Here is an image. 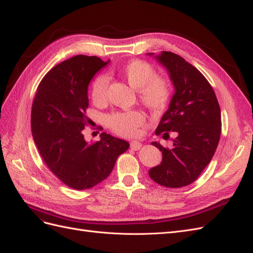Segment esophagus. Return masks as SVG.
<instances>
[{
  "instance_id": "obj_1",
  "label": "esophagus",
  "mask_w": 253,
  "mask_h": 253,
  "mask_svg": "<svg viewBox=\"0 0 253 253\" xmlns=\"http://www.w3.org/2000/svg\"><path fill=\"white\" fill-rule=\"evenodd\" d=\"M129 145H131V149H133V150H135V151H138V150L142 147L141 142L137 141V140H133V141H131V143H129Z\"/></svg>"
}]
</instances>
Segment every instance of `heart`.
Listing matches in <instances>:
<instances>
[{
    "instance_id": "heart-1",
    "label": "heart",
    "mask_w": 253,
    "mask_h": 253,
    "mask_svg": "<svg viewBox=\"0 0 253 253\" xmlns=\"http://www.w3.org/2000/svg\"><path fill=\"white\" fill-rule=\"evenodd\" d=\"M120 74L132 87L138 89V98L145 109L152 113H162L171 99L170 83L162 76H156L149 63L132 60L120 68ZM109 78L100 75L90 84V98L96 105H101L108 97ZM144 115L136 110L115 112L106 118V125L124 137H133L144 124Z\"/></svg>"
}]
</instances>
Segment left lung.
Wrapping results in <instances>:
<instances>
[{
  "mask_svg": "<svg viewBox=\"0 0 253 253\" xmlns=\"http://www.w3.org/2000/svg\"><path fill=\"white\" fill-rule=\"evenodd\" d=\"M156 59L169 72L175 94L155 134L167 139L174 132L176 138L171 149L152 142L162 151L163 162L149 175L164 187L180 188L196 180L211 162L221 132L220 109L211 84L196 67L171 51Z\"/></svg>",
  "mask_w": 253,
  "mask_h": 253,
  "instance_id": "left-lung-1",
  "label": "left lung"
}]
</instances>
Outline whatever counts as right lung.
I'll return each instance as SVG.
<instances>
[{
  "instance_id": "1",
  "label": "right lung",
  "mask_w": 253,
  "mask_h": 253,
  "mask_svg": "<svg viewBox=\"0 0 253 253\" xmlns=\"http://www.w3.org/2000/svg\"><path fill=\"white\" fill-rule=\"evenodd\" d=\"M108 63L84 55L63 61L44 76L33 102L30 125L40 155L48 169L75 190L104 180L129 147L105 132L100 140L88 143L82 132L91 122L86 116L88 83Z\"/></svg>"
}]
</instances>
